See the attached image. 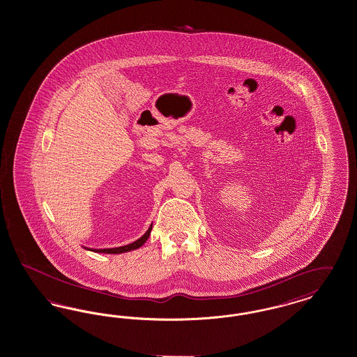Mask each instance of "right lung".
<instances>
[{
  "mask_svg": "<svg viewBox=\"0 0 357 357\" xmlns=\"http://www.w3.org/2000/svg\"><path fill=\"white\" fill-rule=\"evenodd\" d=\"M151 229H153V225L149 227V230H147L142 237L139 238V239H136L135 242H132V243L126 245V246L111 248V249H89V248H85L84 246V249H86V250H92V252H95V253H105V255H120V253H127V252L135 250V249H139L140 246H143V245H144V242H146V241L149 239V237H150Z\"/></svg>",
  "mask_w": 357,
  "mask_h": 357,
  "instance_id": "right-lung-1",
  "label": "right lung"
}]
</instances>
